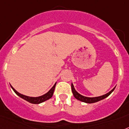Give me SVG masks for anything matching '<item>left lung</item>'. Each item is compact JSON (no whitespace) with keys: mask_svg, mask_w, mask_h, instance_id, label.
<instances>
[{"mask_svg":"<svg viewBox=\"0 0 129 129\" xmlns=\"http://www.w3.org/2000/svg\"><path fill=\"white\" fill-rule=\"evenodd\" d=\"M115 88V86L113 89L111 90V91H110L109 92H108L107 94L104 95H102V96H97V97H86V96H83L81 95V94L77 92V90L75 89L74 86H73V83H71V90H72V92H73V94L74 96V97L76 98L77 100H79V101L83 102H85V103L88 104H92V103H95V102H99L102 100L104 99V98H107L109 95H110L111 94V92L114 90V89Z\"/></svg>","mask_w":129,"mask_h":129,"instance_id":"left-lung-1","label":"left lung"}]
</instances>
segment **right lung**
<instances>
[{
  "label": "right lung",
  "instance_id": "1",
  "mask_svg": "<svg viewBox=\"0 0 129 129\" xmlns=\"http://www.w3.org/2000/svg\"><path fill=\"white\" fill-rule=\"evenodd\" d=\"M56 85V83H55L54 85L52 87L51 89L48 92H46V94H44L42 95V96H38V97H31V96H25V95H23L22 94H21V93L18 92L17 90H16L14 88H13L12 86L11 85H10V86H11V88L13 89V90L14 91V92L16 93L18 96H19L20 98H23V99L26 100V101L29 102V103L34 104H41L42 103V102H44V101H46L47 100H49L50 98H51L52 97V95L53 94H54V91Z\"/></svg>",
  "mask_w": 129,
  "mask_h": 129
}]
</instances>
